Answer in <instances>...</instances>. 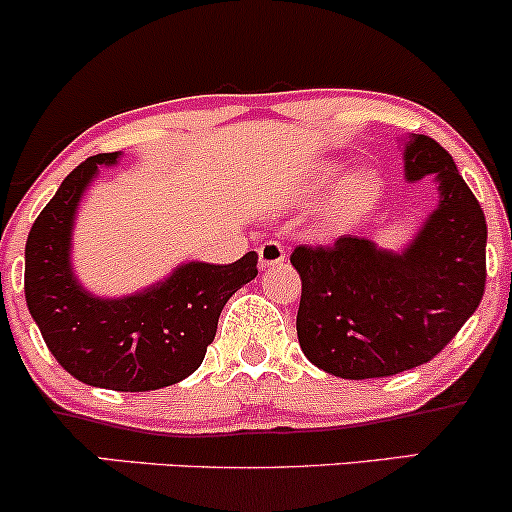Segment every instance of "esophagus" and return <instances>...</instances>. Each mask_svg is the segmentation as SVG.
I'll return each instance as SVG.
<instances>
[{
  "mask_svg": "<svg viewBox=\"0 0 512 512\" xmlns=\"http://www.w3.org/2000/svg\"><path fill=\"white\" fill-rule=\"evenodd\" d=\"M285 246L280 244V241H263L261 246H258V266L266 271V268H273V266H280V263L285 261Z\"/></svg>",
  "mask_w": 512,
  "mask_h": 512,
  "instance_id": "1",
  "label": "esophagus"
}]
</instances>
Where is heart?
Masks as SVG:
<instances>
[{
    "instance_id": "1",
    "label": "heart",
    "mask_w": 512,
    "mask_h": 512,
    "mask_svg": "<svg viewBox=\"0 0 512 512\" xmlns=\"http://www.w3.org/2000/svg\"><path fill=\"white\" fill-rule=\"evenodd\" d=\"M329 181L331 174L319 176V186ZM377 195H380V179L372 171H355V174L346 176V179L338 183L329 215L336 217V220H346V217H353L370 208Z\"/></svg>"
}]
</instances>
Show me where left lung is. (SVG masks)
<instances>
[{"label":"left lung","mask_w":512,"mask_h":512,"mask_svg":"<svg viewBox=\"0 0 512 512\" xmlns=\"http://www.w3.org/2000/svg\"><path fill=\"white\" fill-rule=\"evenodd\" d=\"M404 176H435L438 208L401 251L365 237L297 246V338L309 363L343 380L389 377L433 360L479 307L486 285V217L433 137L404 140Z\"/></svg>","instance_id":"8db88e82"}]
</instances>
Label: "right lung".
Returning <instances> with one entry per match:
<instances>
[{"label":"right lung","mask_w":512,"mask_h":512,"mask_svg":"<svg viewBox=\"0 0 512 512\" xmlns=\"http://www.w3.org/2000/svg\"><path fill=\"white\" fill-rule=\"evenodd\" d=\"M120 152L86 159L62 181L26 241V304L55 360L79 382L116 392H149L193 375L215 338L229 297L258 275L249 251L227 266L188 261L169 278L125 297H99L72 268L77 208L99 166Z\"/></svg>","instance_id":"right-lung-1"}]
</instances>
